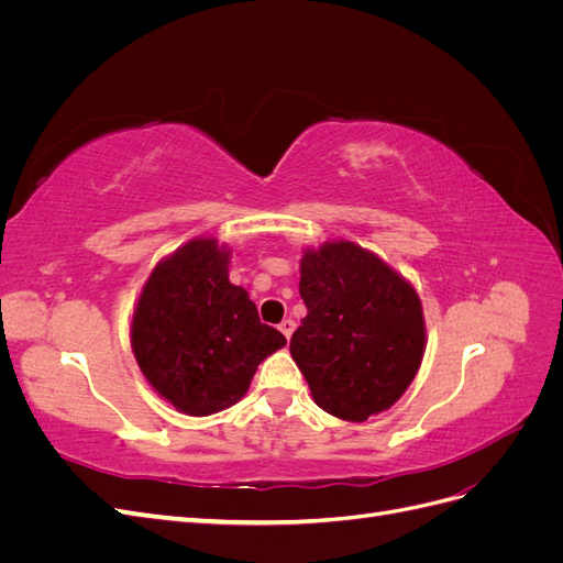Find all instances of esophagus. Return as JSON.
Segmentation results:
<instances>
[{
    "label": "esophagus",
    "instance_id": "obj_1",
    "mask_svg": "<svg viewBox=\"0 0 563 563\" xmlns=\"http://www.w3.org/2000/svg\"><path fill=\"white\" fill-rule=\"evenodd\" d=\"M294 329H296V321H294V319H284V321L279 323V331L284 333V338H286V340H291Z\"/></svg>",
    "mask_w": 563,
    "mask_h": 563
}]
</instances>
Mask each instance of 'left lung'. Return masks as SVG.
<instances>
[{"instance_id": "1", "label": "left lung", "mask_w": 563, "mask_h": 563, "mask_svg": "<svg viewBox=\"0 0 563 563\" xmlns=\"http://www.w3.org/2000/svg\"><path fill=\"white\" fill-rule=\"evenodd\" d=\"M300 298L291 356L314 404L347 422L395 406L428 345L416 286L373 251L331 240L302 249Z\"/></svg>"}]
</instances>
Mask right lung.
<instances>
[{
    "label": "right lung",
    "instance_id": "1",
    "mask_svg": "<svg viewBox=\"0 0 563 563\" xmlns=\"http://www.w3.org/2000/svg\"><path fill=\"white\" fill-rule=\"evenodd\" d=\"M232 249L195 236L152 267L131 314V350L157 395L203 418L240 401L286 338L230 282Z\"/></svg>",
    "mask_w": 563,
    "mask_h": 563
}]
</instances>
